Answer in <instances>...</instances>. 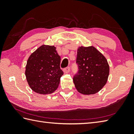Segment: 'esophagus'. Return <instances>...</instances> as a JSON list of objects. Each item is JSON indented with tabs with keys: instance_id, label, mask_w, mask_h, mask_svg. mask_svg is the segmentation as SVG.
I'll return each mask as SVG.
<instances>
[{
	"instance_id": "obj_1",
	"label": "esophagus",
	"mask_w": 134,
	"mask_h": 134,
	"mask_svg": "<svg viewBox=\"0 0 134 134\" xmlns=\"http://www.w3.org/2000/svg\"><path fill=\"white\" fill-rule=\"evenodd\" d=\"M63 70V72L65 74L69 73V71H70V68L69 67H67L66 68H65V69H64Z\"/></svg>"
}]
</instances>
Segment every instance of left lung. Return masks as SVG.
<instances>
[{
  "label": "left lung",
  "instance_id": "left-lung-1",
  "mask_svg": "<svg viewBox=\"0 0 134 134\" xmlns=\"http://www.w3.org/2000/svg\"><path fill=\"white\" fill-rule=\"evenodd\" d=\"M76 63L78 71L73 81L78 92L85 95L94 94L107 83L109 65L105 57L93 46L78 48Z\"/></svg>",
  "mask_w": 134,
  "mask_h": 134
}]
</instances>
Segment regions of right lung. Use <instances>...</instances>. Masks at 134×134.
Masks as SVG:
<instances>
[{
    "label": "right lung",
    "mask_w": 134,
    "mask_h": 134,
    "mask_svg": "<svg viewBox=\"0 0 134 134\" xmlns=\"http://www.w3.org/2000/svg\"><path fill=\"white\" fill-rule=\"evenodd\" d=\"M61 58L55 46L42 45L29 56L25 75L30 87L40 94L53 93L58 89L63 72Z\"/></svg>",
    "instance_id": "1"
}]
</instances>
